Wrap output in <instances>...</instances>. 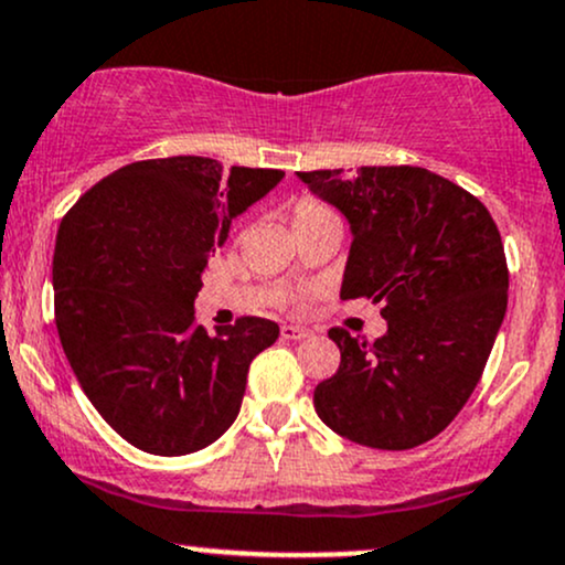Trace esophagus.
<instances>
[{"label": "esophagus", "instance_id": "obj_1", "mask_svg": "<svg viewBox=\"0 0 565 565\" xmlns=\"http://www.w3.org/2000/svg\"><path fill=\"white\" fill-rule=\"evenodd\" d=\"M281 338L284 340H302V338H308V330H302V327H295V324H284Z\"/></svg>", "mask_w": 565, "mask_h": 565}]
</instances>
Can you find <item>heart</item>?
<instances>
[{
	"label": "heart",
	"instance_id": "b5f03b06",
	"mask_svg": "<svg viewBox=\"0 0 565 565\" xmlns=\"http://www.w3.org/2000/svg\"><path fill=\"white\" fill-rule=\"evenodd\" d=\"M327 220H338V216H334V212L327 206V203L316 201V198H300V201L292 206L295 231H300V227L319 225V222H327Z\"/></svg>",
	"mask_w": 565,
	"mask_h": 565
}]
</instances>
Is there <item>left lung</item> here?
Segmentation results:
<instances>
[{
    "label": "left lung",
    "mask_w": 565,
    "mask_h": 565,
    "mask_svg": "<svg viewBox=\"0 0 565 565\" xmlns=\"http://www.w3.org/2000/svg\"><path fill=\"white\" fill-rule=\"evenodd\" d=\"M349 220L343 300L381 302L375 343L334 327L338 373L313 392L319 418L377 450L437 437L472 396L507 313L504 246L488 209L418 166L297 173Z\"/></svg>",
    "instance_id": "left-lung-1"
}]
</instances>
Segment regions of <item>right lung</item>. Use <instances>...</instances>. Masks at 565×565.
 I'll use <instances>...</instances> for the list:
<instances>
[{
	"label": "right lung",
	"mask_w": 565,
	"mask_h": 565,
	"mask_svg": "<svg viewBox=\"0 0 565 565\" xmlns=\"http://www.w3.org/2000/svg\"><path fill=\"white\" fill-rule=\"evenodd\" d=\"M284 179L177 154L122 166L61 220L53 252L55 327L102 418L134 448L184 456L231 429L276 321L244 316L209 334L195 297L233 220Z\"/></svg>",
	"instance_id": "obj_1"
}]
</instances>
